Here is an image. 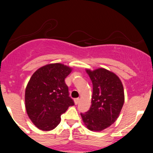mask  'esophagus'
<instances>
[{
  "instance_id": "obj_1",
  "label": "esophagus",
  "mask_w": 153,
  "mask_h": 153,
  "mask_svg": "<svg viewBox=\"0 0 153 153\" xmlns=\"http://www.w3.org/2000/svg\"><path fill=\"white\" fill-rule=\"evenodd\" d=\"M79 101H80V99L79 98H77V99H75L74 100V102H75V104H78V103H79Z\"/></svg>"
}]
</instances>
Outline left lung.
<instances>
[{"mask_svg": "<svg viewBox=\"0 0 153 153\" xmlns=\"http://www.w3.org/2000/svg\"><path fill=\"white\" fill-rule=\"evenodd\" d=\"M85 71L92 81L93 94L90 109L80 115L89 130L101 131L119 117L124 102V88L119 77L105 68Z\"/></svg>", "mask_w": 153, "mask_h": 153, "instance_id": "1", "label": "left lung"}]
</instances>
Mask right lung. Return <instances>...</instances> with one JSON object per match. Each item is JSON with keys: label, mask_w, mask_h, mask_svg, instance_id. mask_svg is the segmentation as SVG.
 <instances>
[{"label": "right lung", "mask_w": 153, "mask_h": 153, "mask_svg": "<svg viewBox=\"0 0 153 153\" xmlns=\"http://www.w3.org/2000/svg\"><path fill=\"white\" fill-rule=\"evenodd\" d=\"M72 70L61 63H52L39 68L31 77L25 90V106L38 129H54L60 122L61 115L74 105L65 82Z\"/></svg>", "instance_id": "1"}]
</instances>
